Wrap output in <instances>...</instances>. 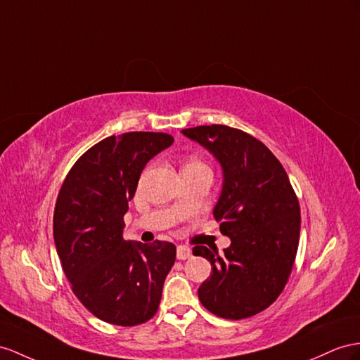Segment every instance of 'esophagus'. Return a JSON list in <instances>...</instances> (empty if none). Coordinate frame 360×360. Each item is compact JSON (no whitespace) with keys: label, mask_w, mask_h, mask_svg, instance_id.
Instances as JSON below:
<instances>
[{"label":"esophagus","mask_w":360,"mask_h":360,"mask_svg":"<svg viewBox=\"0 0 360 360\" xmlns=\"http://www.w3.org/2000/svg\"><path fill=\"white\" fill-rule=\"evenodd\" d=\"M176 257L179 260H187L191 257V250L188 246H184V245H179L176 248Z\"/></svg>","instance_id":"34e87169"}]
</instances>
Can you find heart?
Segmentation results:
<instances>
[{
  "instance_id": "heart-1",
  "label": "heart",
  "mask_w": 360,
  "mask_h": 360,
  "mask_svg": "<svg viewBox=\"0 0 360 360\" xmlns=\"http://www.w3.org/2000/svg\"><path fill=\"white\" fill-rule=\"evenodd\" d=\"M188 164H199V162H196V161H190Z\"/></svg>"
}]
</instances>
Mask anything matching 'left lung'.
<instances>
[{
	"instance_id": "obj_1",
	"label": "left lung",
	"mask_w": 360,
	"mask_h": 360,
	"mask_svg": "<svg viewBox=\"0 0 360 360\" xmlns=\"http://www.w3.org/2000/svg\"><path fill=\"white\" fill-rule=\"evenodd\" d=\"M222 169V190L213 210L231 245L195 246L211 263L199 300L225 319H242L269 307L288 281L300 242V204L288 173L257 138L222 124L182 129Z\"/></svg>"
}]
</instances>
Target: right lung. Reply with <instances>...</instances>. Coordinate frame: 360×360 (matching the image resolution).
<instances>
[{
  "mask_svg": "<svg viewBox=\"0 0 360 360\" xmlns=\"http://www.w3.org/2000/svg\"><path fill=\"white\" fill-rule=\"evenodd\" d=\"M173 144L161 132L101 140L72 165L56 200L53 236L72 292L98 319L131 327L158 310L176 246L124 240L123 217L146 164Z\"/></svg>",
  "mask_w": 360,
  "mask_h": 360,
  "instance_id": "add662e5",
  "label": "right lung"
}]
</instances>
